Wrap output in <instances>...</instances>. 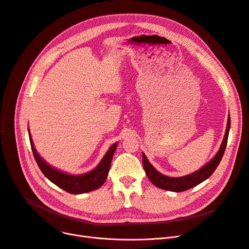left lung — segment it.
Wrapping results in <instances>:
<instances>
[{"mask_svg": "<svg viewBox=\"0 0 249 249\" xmlns=\"http://www.w3.org/2000/svg\"><path fill=\"white\" fill-rule=\"evenodd\" d=\"M229 130H230V115L228 116L227 127H226L223 141H222L221 146L218 152L216 153V155L210 161L207 162L203 167H201L199 171L184 177L172 178V177H167L160 174L159 171H156V169L152 166V164L148 161L146 155L144 153H142V162H143V167H144L146 176L148 177L149 180L154 186H156L160 189L171 191V192L179 193V192H184L191 188L198 186L202 181L206 180L209 177H211V175L215 172V169L219 165L222 158H223V154L227 145Z\"/></svg>", "mask_w": 249, "mask_h": 249, "instance_id": "left-lung-1", "label": "left lung"}]
</instances>
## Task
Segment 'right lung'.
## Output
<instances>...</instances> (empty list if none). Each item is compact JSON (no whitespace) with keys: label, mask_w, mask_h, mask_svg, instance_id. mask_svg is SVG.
Masks as SVG:
<instances>
[{"label":"right lung","mask_w":249,"mask_h":249,"mask_svg":"<svg viewBox=\"0 0 249 249\" xmlns=\"http://www.w3.org/2000/svg\"><path fill=\"white\" fill-rule=\"evenodd\" d=\"M28 133L32 152L34 154L35 160L39 168L41 169L43 175L50 181L53 182L54 185H56L60 189L73 195L85 194L99 189L104 184L105 180H106L118 142L114 143V144L108 149V151L104 155V158L102 159L100 163L93 169V171L83 175H70L48 164L36 151L29 129Z\"/></svg>","instance_id":"right-lung-1"}]
</instances>
